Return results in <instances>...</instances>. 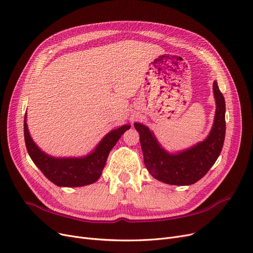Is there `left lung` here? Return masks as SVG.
Instances as JSON below:
<instances>
[{"instance_id":"8db88e82","label":"left lung","mask_w":253,"mask_h":253,"mask_svg":"<svg viewBox=\"0 0 253 253\" xmlns=\"http://www.w3.org/2000/svg\"><path fill=\"white\" fill-rule=\"evenodd\" d=\"M213 92L216 101L213 127L204 141L187 151L176 155L168 154L148 127L134 124L139 133L144 165L158 180L175 185L193 184L201 179L217 160L225 135V101L216 81L213 83Z\"/></svg>"}]
</instances>
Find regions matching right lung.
Returning a JSON list of instances; mask_svg holds the SVG:
<instances>
[{"label":"right lung","instance_id":"right-lung-1","mask_svg":"<svg viewBox=\"0 0 253 253\" xmlns=\"http://www.w3.org/2000/svg\"><path fill=\"white\" fill-rule=\"evenodd\" d=\"M24 116V140L26 150L34 163L43 172V174L59 187H83L95 182L101 175L106 159L115 144L124 132L130 128L124 125L111 131L90 155L80 159H56L46 155L33 141L26 125Z\"/></svg>","mask_w":253,"mask_h":253}]
</instances>
